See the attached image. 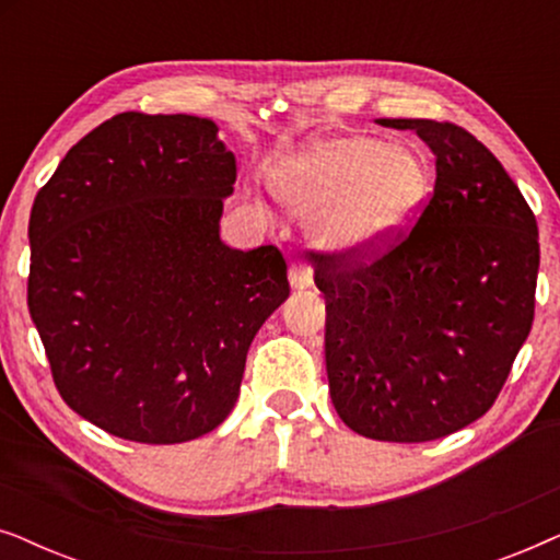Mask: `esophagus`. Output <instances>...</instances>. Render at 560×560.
Wrapping results in <instances>:
<instances>
[{"instance_id": "esophagus-1", "label": "esophagus", "mask_w": 560, "mask_h": 560, "mask_svg": "<svg viewBox=\"0 0 560 560\" xmlns=\"http://www.w3.org/2000/svg\"><path fill=\"white\" fill-rule=\"evenodd\" d=\"M290 285L295 290H305L313 285V270L305 262L290 265Z\"/></svg>"}]
</instances>
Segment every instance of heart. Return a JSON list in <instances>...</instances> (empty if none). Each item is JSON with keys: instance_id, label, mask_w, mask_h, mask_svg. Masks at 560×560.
I'll list each match as a JSON object with an SVG mask.
<instances>
[{"instance_id": "heart-1", "label": "heart", "mask_w": 560, "mask_h": 560, "mask_svg": "<svg viewBox=\"0 0 560 560\" xmlns=\"http://www.w3.org/2000/svg\"><path fill=\"white\" fill-rule=\"evenodd\" d=\"M275 186L298 211L318 209L313 234L324 247L370 252L410 224L431 173L410 144L349 135L311 142L282 167Z\"/></svg>"}]
</instances>
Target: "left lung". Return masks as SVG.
Here are the masks:
<instances>
[{
	"label": "left lung",
	"instance_id": "obj_1",
	"mask_svg": "<svg viewBox=\"0 0 560 560\" xmlns=\"http://www.w3.org/2000/svg\"><path fill=\"white\" fill-rule=\"evenodd\" d=\"M416 129L435 186L416 224L370 252H311L326 301L334 408L374 441L423 443L492 408L533 328L538 221L500 160L435 119Z\"/></svg>",
	"mask_w": 560,
	"mask_h": 560
}]
</instances>
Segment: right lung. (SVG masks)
<instances>
[{
	"label": "right lung",
	"instance_id": "add662e5",
	"mask_svg": "<svg viewBox=\"0 0 560 560\" xmlns=\"http://www.w3.org/2000/svg\"><path fill=\"white\" fill-rule=\"evenodd\" d=\"M211 119L125 112L73 144L30 213L27 308L56 389L102 431L183 443L232 412L290 295L278 247L219 240L236 160Z\"/></svg>",
	"mask_w": 560,
	"mask_h": 560
}]
</instances>
